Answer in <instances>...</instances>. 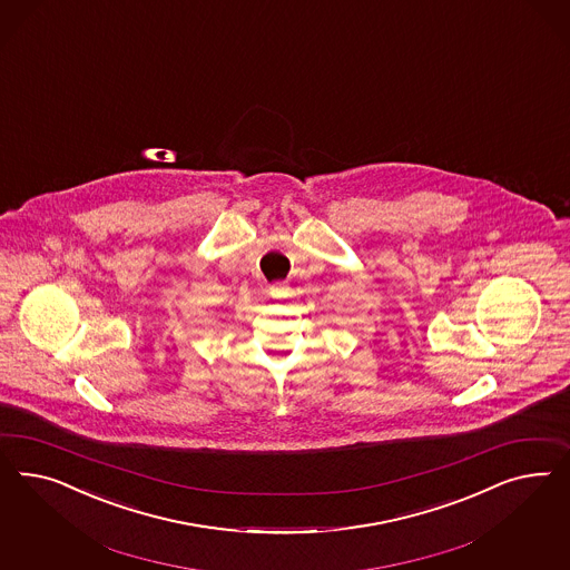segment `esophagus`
Instances as JSON below:
<instances>
[{"label":"esophagus","instance_id":"esophagus-1","mask_svg":"<svg viewBox=\"0 0 570 570\" xmlns=\"http://www.w3.org/2000/svg\"><path fill=\"white\" fill-rule=\"evenodd\" d=\"M288 293H291V286H288L286 282H276V284H272V286H269V294H272L274 298L288 296Z\"/></svg>","mask_w":570,"mask_h":570}]
</instances>
